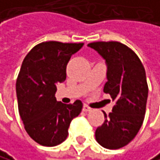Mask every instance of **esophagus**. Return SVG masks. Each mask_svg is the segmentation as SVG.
<instances>
[{"label": "esophagus", "mask_w": 160, "mask_h": 160, "mask_svg": "<svg viewBox=\"0 0 160 160\" xmlns=\"http://www.w3.org/2000/svg\"><path fill=\"white\" fill-rule=\"evenodd\" d=\"M92 110V108H91L89 106H87V104H84V106H83V111H91Z\"/></svg>", "instance_id": "obj_1"}]
</instances>
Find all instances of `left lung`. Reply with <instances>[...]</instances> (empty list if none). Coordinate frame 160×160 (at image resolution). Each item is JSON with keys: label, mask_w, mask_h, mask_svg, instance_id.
<instances>
[{"label": "left lung", "mask_w": 160, "mask_h": 160, "mask_svg": "<svg viewBox=\"0 0 160 160\" xmlns=\"http://www.w3.org/2000/svg\"><path fill=\"white\" fill-rule=\"evenodd\" d=\"M106 59L108 82L103 92L115 104L104 114V122L96 130V140L102 147L117 150L136 137L143 124L148 87L142 61L135 52L119 42L88 44Z\"/></svg>", "instance_id": "obj_1"}]
</instances>
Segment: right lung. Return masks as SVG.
<instances>
[{
	"mask_svg": "<svg viewBox=\"0 0 160 160\" xmlns=\"http://www.w3.org/2000/svg\"><path fill=\"white\" fill-rule=\"evenodd\" d=\"M83 43L43 42L25 57L16 80L18 111L28 135L36 143L53 147L67 138L71 120L83 103L64 104L54 94L58 83L66 79V65Z\"/></svg>",
	"mask_w": 160,
	"mask_h": 160,
	"instance_id": "1",
	"label": "right lung"
}]
</instances>
